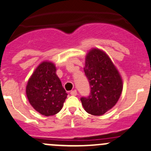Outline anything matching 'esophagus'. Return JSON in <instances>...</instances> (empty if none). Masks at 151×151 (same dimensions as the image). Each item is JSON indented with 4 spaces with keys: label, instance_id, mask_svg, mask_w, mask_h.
Returning <instances> with one entry per match:
<instances>
[{
    "label": "esophagus",
    "instance_id": "34e87169",
    "mask_svg": "<svg viewBox=\"0 0 151 151\" xmlns=\"http://www.w3.org/2000/svg\"><path fill=\"white\" fill-rule=\"evenodd\" d=\"M71 95H72V96H76V95L77 94V90H73L71 91Z\"/></svg>",
    "mask_w": 151,
    "mask_h": 151
}]
</instances>
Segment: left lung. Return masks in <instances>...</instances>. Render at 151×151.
Segmentation results:
<instances>
[{"mask_svg": "<svg viewBox=\"0 0 151 151\" xmlns=\"http://www.w3.org/2000/svg\"><path fill=\"white\" fill-rule=\"evenodd\" d=\"M84 71L91 94L80 99L82 105L90 114L103 115L120 97L123 88L122 77L109 56L97 48L91 49L86 55Z\"/></svg>", "mask_w": 151, "mask_h": 151, "instance_id": "1", "label": "left lung"}]
</instances>
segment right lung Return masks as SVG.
I'll list each match as a JSON object with an SVG mask.
<instances>
[{
	"label": "right lung",
	"mask_w": 151,
	"mask_h": 151,
	"mask_svg": "<svg viewBox=\"0 0 151 151\" xmlns=\"http://www.w3.org/2000/svg\"><path fill=\"white\" fill-rule=\"evenodd\" d=\"M56 71L54 63L43 61L32 73L26 87L29 103L35 111L46 116L58 114L68 95Z\"/></svg>",
	"instance_id": "add662e5"
}]
</instances>
